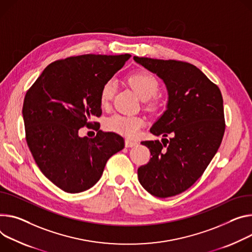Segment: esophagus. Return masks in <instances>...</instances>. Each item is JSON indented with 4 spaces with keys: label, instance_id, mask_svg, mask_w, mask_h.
<instances>
[{
    "label": "esophagus",
    "instance_id": "esophagus-1",
    "mask_svg": "<svg viewBox=\"0 0 252 252\" xmlns=\"http://www.w3.org/2000/svg\"><path fill=\"white\" fill-rule=\"evenodd\" d=\"M125 145H126V148H131V147H134V146L138 145V142H136V141H131V140L126 139V142H125Z\"/></svg>",
    "mask_w": 252,
    "mask_h": 252
}]
</instances>
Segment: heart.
<instances>
[{"label":"heart","mask_w":252,"mask_h":252,"mask_svg":"<svg viewBox=\"0 0 252 252\" xmlns=\"http://www.w3.org/2000/svg\"><path fill=\"white\" fill-rule=\"evenodd\" d=\"M127 83L136 91L143 100L155 96L159 89L158 79L147 71H136L126 77ZM114 82L107 80L103 83L99 94V102L102 107L109 105L114 94ZM145 125L144 118L134 114H114L106 121L105 126L108 130L123 134L127 138H134L139 134Z\"/></svg>","instance_id":"heart-1"}]
</instances>
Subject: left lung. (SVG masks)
<instances>
[{"label":"left lung","instance_id":"8db88e82","mask_svg":"<svg viewBox=\"0 0 252 252\" xmlns=\"http://www.w3.org/2000/svg\"><path fill=\"white\" fill-rule=\"evenodd\" d=\"M156 73L168 90L167 109L151 127L171 139L145 141L151 159L138 169L141 185L152 195L167 198L189 189L217 153L225 131L219 87L188 62L133 56Z\"/></svg>","mask_w":252,"mask_h":252}]
</instances>
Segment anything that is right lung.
Listing matches in <instances>:
<instances>
[{"instance_id":"1","label":"right lung","mask_w":252,"mask_h":252,"mask_svg":"<svg viewBox=\"0 0 252 252\" xmlns=\"http://www.w3.org/2000/svg\"><path fill=\"white\" fill-rule=\"evenodd\" d=\"M130 57L84 54L49 64L29 88L23 104L26 141L41 172L67 193L95 185L107 159L125 147L123 136L99 130V94ZM95 129L94 138H80L79 128Z\"/></svg>"}]
</instances>
